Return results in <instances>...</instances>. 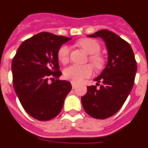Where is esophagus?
<instances>
[{"label": "esophagus", "mask_w": 148, "mask_h": 148, "mask_svg": "<svg viewBox=\"0 0 148 148\" xmlns=\"http://www.w3.org/2000/svg\"><path fill=\"white\" fill-rule=\"evenodd\" d=\"M72 87H73V89H75L76 87H77V84H75V83H72Z\"/></svg>", "instance_id": "34e87169"}]
</instances>
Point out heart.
Instances as JSON below:
<instances>
[{"label": "heart", "mask_w": 148, "mask_h": 148, "mask_svg": "<svg viewBox=\"0 0 148 148\" xmlns=\"http://www.w3.org/2000/svg\"><path fill=\"white\" fill-rule=\"evenodd\" d=\"M79 46H81L90 56V61L96 69H101L104 65V58L99 53L101 46L98 41L92 38H84L78 42ZM70 48L67 45L61 46L58 52L59 61L62 64H66L69 59ZM93 74V68L90 64L85 65H70L64 71V75L67 79H69L73 83H80L84 79L89 78Z\"/></svg>", "instance_id": "heart-1"}]
</instances>
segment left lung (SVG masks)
I'll list each match as a JSON object with an SVG mask.
<instances>
[{
	"mask_svg": "<svg viewBox=\"0 0 148 148\" xmlns=\"http://www.w3.org/2000/svg\"><path fill=\"white\" fill-rule=\"evenodd\" d=\"M88 37L102 38L108 51V61L101 74L95 79L100 88L87 87L81 98L83 107L88 115L97 119L113 116L121 108L134 84L137 70L131 46L112 31L101 30Z\"/></svg>",
	"mask_w": 148,
	"mask_h": 148,
	"instance_id": "left-lung-1",
	"label": "left lung"
}]
</instances>
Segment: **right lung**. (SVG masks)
Returning <instances> with one entry per match:
<instances>
[{
  "label": "right lung",
  "instance_id": "add662e5",
  "mask_svg": "<svg viewBox=\"0 0 148 148\" xmlns=\"http://www.w3.org/2000/svg\"><path fill=\"white\" fill-rule=\"evenodd\" d=\"M70 39L41 32L25 40L13 58L12 72L15 91L26 112L38 121H49L58 116L72 89L70 82L58 79L61 75L58 49ZM54 78L58 79L55 81Z\"/></svg>",
  "mask_w": 148,
  "mask_h": 148
}]
</instances>
